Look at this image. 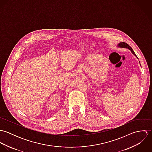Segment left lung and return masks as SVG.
Wrapping results in <instances>:
<instances>
[{"label":"left lung","instance_id":"left-lung-1","mask_svg":"<svg viewBox=\"0 0 152 152\" xmlns=\"http://www.w3.org/2000/svg\"><path fill=\"white\" fill-rule=\"evenodd\" d=\"M117 47H120V48H125L129 49V50H130L131 53H132L135 57H136V58L138 59V58L137 57L136 54L134 53V52L133 51V49L131 48V47H130V46L129 45V44H128L126 43H124V42H121V43H119L117 45ZM139 63H140V62H139Z\"/></svg>","mask_w":152,"mask_h":152}]
</instances>
